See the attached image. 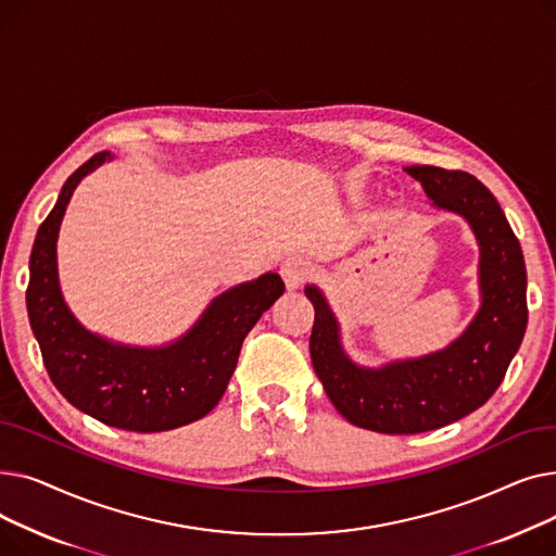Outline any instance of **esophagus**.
Returning a JSON list of instances; mask_svg holds the SVG:
<instances>
[{
  "label": "esophagus",
  "instance_id": "1",
  "mask_svg": "<svg viewBox=\"0 0 556 556\" xmlns=\"http://www.w3.org/2000/svg\"><path fill=\"white\" fill-rule=\"evenodd\" d=\"M279 273H281L288 290H298L306 281V277H308V263L302 256H288L281 263V270Z\"/></svg>",
  "mask_w": 556,
  "mask_h": 556
}]
</instances>
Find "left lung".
<instances>
[{
	"instance_id": "obj_1",
	"label": "left lung",
	"mask_w": 556,
	"mask_h": 556,
	"mask_svg": "<svg viewBox=\"0 0 556 556\" xmlns=\"http://www.w3.org/2000/svg\"><path fill=\"white\" fill-rule=\"evenodd\" d=\"M421 182L434 210L469 223L480 248V308L451 344L381 367L344 352L340 323L323 290L304 288L313 302V369L336 410L358 428L415 434L448 426L478 410L503 383L528 329V273L518 239L498 200L471 173L405 166Z\"/></svg>"
}]
</instances>
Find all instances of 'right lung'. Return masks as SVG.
<instances>
[{
    "mask_svg": "<svg viewBox=\"0 0 556 556\" xmlns=\"http://www.w3.org/2000/svg\"><path fill=\"white\" fill-rule=\"evenodd\" d=\"M108 160L112 153L103 151L76 168L38 229L28 261V323L53 386L80 413L132 432L173 430L214 410L245 336L286 286L277 273L231 286L187 333L160 346L114 342L85 329L63 298L55 243L74 189Z\"/></svg>",
    "mask_w": 556,
    "mask_h": 556,
    "instance_id": "1",
    "label": "right lung"
}]
</instances>
